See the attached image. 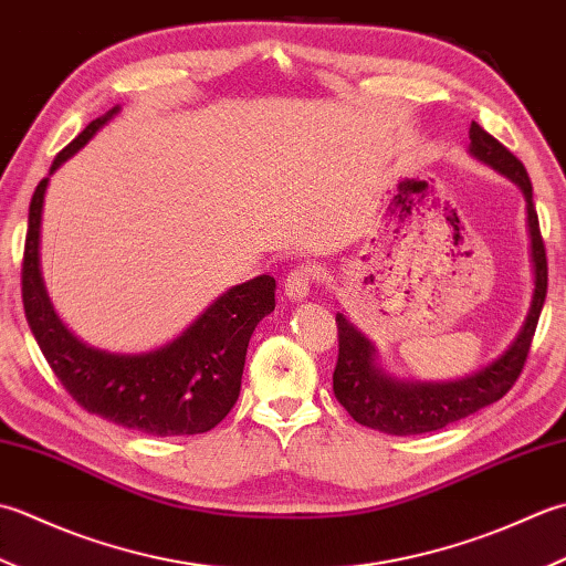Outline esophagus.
<instances>
[{"instance_id":"1","label":"esophagus","mask_w":566,"mask_h":566,"mask_svg":"<svg viewBox=\"0 0 566 566\" xmlns=\"http://www.w3.org/2000/svg\"><path fill=\"white\" fill-rule=\"evenodd\" d=\"M317 281V271L313 266H297L285 279V295L291 300H305L310 295V287Z\"/></svg>"}]
</instances>
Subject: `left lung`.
Returning a JSON list of instances; mask_svg holds the SVG:
<instances>
[{
  "label": "left lung",
  "mask_w": 566,
  "mask_h": 566,
  "mask_svg": "<svg viewBox=\"0 0 566 566\" xmlns=\"http://www.w3.org/2000/svg\"><path fill=\"white\" fill-rule=\"evenodd\" d=\"M469 154L481 164L499 170L501 176L513 180L525 195L530 247H533L535 266V291L527 317L517 337L511 342L499 359L483 366L481 371L457 378L428 384V380H398L388 376L376 364V347L352 322L337 313L339 329V359L334 366V396L352 418L366 428L386 434H422L447 428L449 422L479 412L491 402L501 400L521 376L530 344L535 337V327L547 295V253L539 234L537 212L533 205V182L527 178L525 166L517 160L499 138L483 132L476 122L469 129Z\"/></svg>",
  "instance_id": "8db88e82"
}]
</instances>
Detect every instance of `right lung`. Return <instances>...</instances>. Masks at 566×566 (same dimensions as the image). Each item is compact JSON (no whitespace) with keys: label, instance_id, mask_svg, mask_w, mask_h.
I'll use <instances>...</instances> for the list:
<instances>
[{"label":"right lung","instance_id":"obj_1","mask_svg":"<svg viewBox=\"0 0 566 566\" xmlns=\"http://www.w3.org/2000/svg\"><path fill=\"white\" fill-rule=\"evenodd\" d=\"M119 107L90 122L51 166L75 156ZM49 178L29 207V232L21 269V297L29 327L45 361L77 406L114 424L154 437L200 434L234 408L247 349L259 322L275 310V279L256 275L229 287L176 339L146 354H109L80 342L55 315L41 275V214Z\"/></svg>","mask_w":566,"mask_h":566}]
</instances>
